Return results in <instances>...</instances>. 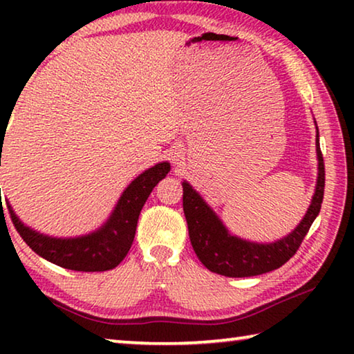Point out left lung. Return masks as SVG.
Returning <instances> with one entry per match:
<instances>
[{
    "instance_id": "1",
    "label": "left lung",
    "mask_w": 354,
    "mask_h": 354,
    "mask_svg": "<svg viewBox=\"0 0 354 354\" xmlns=\"http://www.w3.org/2000/svg\"><path fill=\"white\" fill-rule=\"evenodd\" d=\"M317 158H319V178L306 215L289 236L273 243H253L231 236L212 209L203 201L189 183L184 181L183 207L187 220L189 237L203 266L207 270L230 278L256 277L284 266L297 253L322 207L323 192H325V162H323L319 134H317Z\"/></svg>"
}]
</instances>
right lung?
Segmentation results:
<instances>
[{
	"label": "right lung",
	"instance_id": "add662e5",
	"mask_svg": "<svg viewBox=\"0 0 354 354\" xmlns=\"http://www.w3.org/2000/svg\"><path fill=\"white\" fill-rule=\"evenodd\" d=\"M170 171V164L162 162L143 171L120 196L115 209L103 227L88 236L76 239H53L29 230L8 209L15 230L28 247L56 266L76 272H106L124 259L133 245L137 220L151 190ZM1 192V190H0Z\"/></svg>",
	"mask_w": 354,
	"mask_h": 354
}]
</instances>
